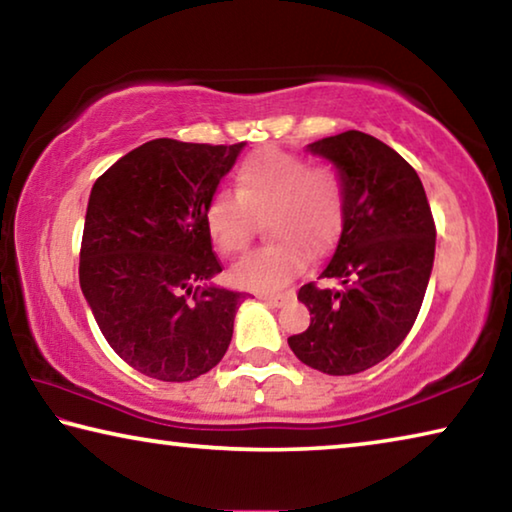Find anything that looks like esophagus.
<instances>
[{"label":"esophagus","mask_w":512,"mask_h":512,"mask_svg":"<svg viewBox=\"0 0 512 512\" xmlns=\"http://www.w3.org/2000/svg\"><path fill=\"white\" fill-rule=\"evenodd\" d=\"M259 300H264L271 307H284L291 302V293H259Z\"/></svg>","instance_id":"1"}]
</instances>
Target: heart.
Listing matches in <instances>:
<instances>
[{"instance_id":"b5f03b06","label":"heart","mask_w":512,"mask_h":512,"mask_svg":"<svg viewBox=\"0 0 512 512\" xmlns=\"http://www.w3.org/2000/svg\"><path fill=\"white\" fill-rule=\"evenodd\" d=\"M237 194L216 192L205 203V228L223 255L248 246L255 219L264 221L271 244L232 266L239 287L273 291L289 284L307 264L334 248L345 221V185L329 164H311L296 153L262 151L237 169Z\"/></svg>"}]
</instances>
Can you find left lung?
<instances>
[{"label":"left lung","instance_id":"1","mask_svg":"<svg viewBox=\"0 0 512 512\" xmlns=\"http://www.w3.org/2000/svg\"><path fill=\"white\" fill-rule=\"evenodd\" d=\"M307 149L339 169L345 221L320 273L339 287H300L311 323L289 336V348L325 375H354L384 361L411 332L433 268L436 223L418 173L377 137L345 131Z\"/></svg>","mask_w":512,"mask_h":512}]
</instances>
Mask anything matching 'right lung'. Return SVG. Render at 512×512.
<instances>
[{"label": "right lung", "mask_w": 512, "mask_h": 512, "mask_svg": "<svg viewBox=\"0 0 512 512\" xmlns=\"http://www.w3.org/2000/svg\"><path fill=\"white\" fill-rule=\"evenodd\" d=\"M244 146L160 137L92 187L81 289L110 348L146 377L192 381L228 350L246 296L207 284L221 262L203 212Z\"/></svg>", "instance_id": "right-lung-1"}]
</instances>
